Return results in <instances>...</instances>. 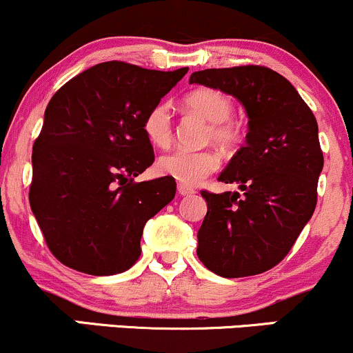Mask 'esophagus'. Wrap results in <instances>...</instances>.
Returning a JSON list of instances; mask_svg holds the SVG:
<instances>
[{"label":"esophagus","mask_w":353,"mask_h":353,"mask_svg":"<svg viewBox=\"0 0 353 353\" xmlns=\"http://www.w3.org/2000/svg\"><path fill=\"white\" fill-rule=\"evenodd\" d=\"M177 192H179L181 196H190V194H194V189L185 184H177Z\"/></svg>","instance_id":"obj_1"}]
</instances>
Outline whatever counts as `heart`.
<instances>
[{
	"instance_id": "obj_1",
	"label": "heart",
	"mask_w": 353,
	"mask_h": 353,
	"mask_svg": "<svg viewBox=\"0 0 353 353\" xmlns=\"http://www.w3.org/2000/svg\"><path fill=\"white\" fill-rule=\"evenodd\" d=\"M184 104L209 123L205 131L208 141H212L222 149L234 148L241 141V128L236 121L230 119L234 104L225 92L214 88L194 89L185 96ZM144 134L156 148H168L171 144L174 123L168 103H157L149 109L144 117ZM219 165L221 159L210 149H201V151L177 149L161 157L157 169L161 174L174 177L181 184L196 185L216 172Z\"/></svg>"
}]
</instances>
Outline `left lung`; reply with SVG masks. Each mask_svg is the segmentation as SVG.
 <instances>
[{
	"instance_id": "obj_1",
	"label": "left lung",
	"mask_w": 353,
	"mask_h": 353,
	"mask_svg": "<svg viewBox=\"0 0 353 353\" xmlns=\"http://www.w3.org/2000/svg\"><path fill=\"white\" fill-rule=\"evenodd\" d=\"M221 89L244 104L245 145L219 181L244 190H202L208 214L197 232V257L221 277L257 275L283 261L317 205L323 168L314 112L283 76L265 66L197 71L190 84Z\"/></svg>"
}]
</instances>
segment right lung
<instances>
[{"instance_id":"1","label":"right lung","mask_w":353,"mask_h":353,"mask_svg":"<svg viewBox=\"0 0 353 353\" xmlns=\"http://www.w3.org/2000/svg\"><path fill=\"white\" fill-rule=\"evenodd\" d=\"M188 71L108 61L54 92L33 144L30 204L61 264L89 275L136 264L145 222L176 194L174 177L134 181L154 163L144 117Z\"/></svg>"}]
</instances>
